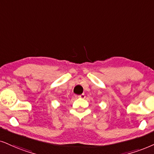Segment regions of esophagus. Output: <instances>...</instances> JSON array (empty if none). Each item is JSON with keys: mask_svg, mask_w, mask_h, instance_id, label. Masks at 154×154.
<instances>
[{"mask_svg": "<svg viewBox=\"0 0 154 154\" xmlns=\"http://www.w3.org/2000/svg\"><path fill=\"white\" fill-rule=\"evenodd\" d=\"M85 97H86V96H85V94H82L80 95H79V96H77V97H78V98H79V99H85Z\"/></svg>", "mask_w": 154, "mask_h": 154, "instance_id": "1", "label": "esophagus"}]
</instances>
